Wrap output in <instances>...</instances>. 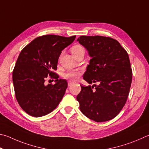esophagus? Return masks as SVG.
<instances>
[{
  "instance_id": "1",
  "label": "esophagus",
  "mask_w": 149,
  "mask_h": 149,
  "mask_svg": "<svg viewBox=\"0 0 149 149\" xmlns=\"http://www.w3.org/2000/svg\"><path fill=\"white\" fill-rule=\"evenodd\" d=\"M72 84H73V82H70V81L68 82V86H71Z\"/></svg>"
}]
</instances>
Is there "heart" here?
Instances as JSON below:
<instances>
[{"instance_id":"b5f03b06","label":"heart","mask_w":149,"mask_h":149,"mask_svg":"<svg viewBox=\"0 0 149 149\" xmlns=\"http://www.w3.org/2000/svg\"><path fill=\"white\" fill-rule=\"evenodd\" d=\"M80 51H84V47L80 46V45H76L72 47L71 48V52L72 55L74 54H77L78 52ZM80 72L78 71H69L65 73L64 74V77L65 79L70 80V81L74 82L77 81V80L79 79L80 77Z\"/></svg>"}]
</instances>
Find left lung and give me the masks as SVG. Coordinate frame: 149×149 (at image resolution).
Here are the masks:
<instances>
[{"mask_svg":"<svg viewBox=\"0 0 149 149\" xmlns=\"http://www.w3.org/2000/svg\"><path fill=\"white\" fill-rule=\"evenodd\" d=\"M80 44L92 59L83 79L93 86H83L77 95L82 114L97 122L110 120L126 104L132 81L128 54L115 39L102 36H80Z\"/></svg>","mask_w":149,"mask_h":149,"instance_id":"obj_1","label":"left lung"}]
</instances>
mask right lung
<instances>
[{
    "label": "right lung",
    "instance_id": "right-lung-1",
    "mask_svg": "<svg viewBox=\"0 0 149 149\" xmlns=\"http://www.w3.org/2000/svg\"><path fill=\"white\" fill-rule=\"evenodd\" d=\"M70 37L47 35L27 44L15 63L12 73L15 95L21 107L29 115L40 117L53 111L67 88L65 79L53 72L57 70L61 51L74 40ZM47 77L56 79L55 85L44 84Z\"/></svg>",
    "mask_w": 149,
    "mask_h": 149
}]
</instances>
